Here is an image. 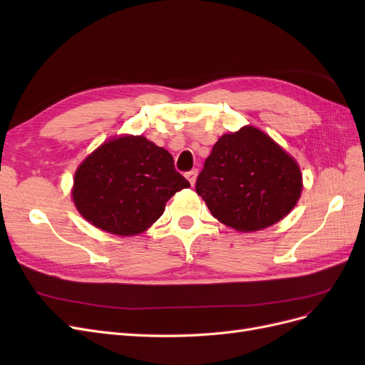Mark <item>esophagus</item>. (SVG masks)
Here are the masks:
<instances>
[{"label": "esophagus", "mask_w": 365, "mask_h": 365, "mask_svg": "<svg viewBox=\"0 0 365 365\" xmlns=\"http://www.w3.org/2000/svg\"><path fill=\"white\" fill-rule=\"evenodd\" d=\"M196 176H197V169H192L190 172L185 173V178L189 180V182H190L192 185H195V182H196Z\"/></svg>", "instance_id": "esophagus-1"}]
</instances>
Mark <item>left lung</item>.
I'll use <instances>...</instances> for the list:
<instances>
[{"mask_svg":"<svg viewBox=\"0 0 365 365\" xmlns=\"http://www.w3.org/2000/svg\"><path fill=\"white\" fill-rule=\"evenodd\" d=\"M302 187L297 163L252 126L220 137L196 180V193L212 215L239 231L279 222L297 204Z\"/></svg>","mask_w":365,"mask_h":365,"instance_id":"8db88e82","label":"left lung"}]
</instances>
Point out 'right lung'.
<instances>
[{"label":"right lung","instance_id":"1","mask_svg":"<svg viewBox=\"0 0 365 365\" xmlns=\"http://www.w3.org/2000/svg\"><path fill=\"white\" fill-rule=\"evenodd\" d=\"M190 182L170 153L145 137H120L94 150L74 175L79 213L108 233L132 236L163 215L165 202Z\"/></svg>","mask_w":365,"mask_h":365}]
</instances>
